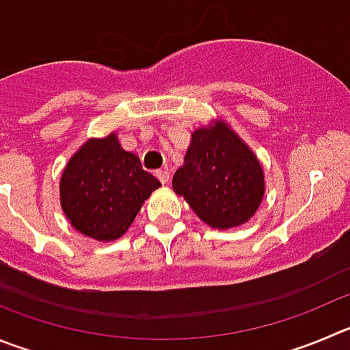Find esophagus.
Here are the masks:
<instances>
[{"label":"esophagus","mask_w":350,"mask_h":350,"mask_svg":"<svg viewBox=\"0 0 350 350\" xmlns=\"http://www.w3.org/2000/svg\"><path fill=\"white\" fill-rule=\"evenodd\" d=\"M155 174H157V178L160 179V183H162V185H167L169 178H171L169 171H165V169H162V171H157Z\"/></svg>","instance_id":"esophagus-1"}]
</instances>
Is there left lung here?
Listing matches in <instances>:
<instances>
[{
  "mask_svg": "<svg viewBox=\"0 0 350 350\" xmlns=\"http://www.w3.org/2000/svg\"><path fill=\"white\" fill-rule=\"evenodd\" d=\"M172 190L207 226L230 230L249 223L262 204L266 183L260 160L223 119L191 133Z\"/></svg>",
  "mask_w": 350,
  "mask_h": 350,
  "instance_id": "1",
  "label": "left lung"
}]
</instances>
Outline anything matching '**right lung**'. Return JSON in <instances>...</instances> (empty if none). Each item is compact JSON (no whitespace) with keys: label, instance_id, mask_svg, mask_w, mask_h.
I'll return each instance as SVG.
<instances>
[{"label":"right lung","instance_id":"obj_1","mask_svg":"<svg viewBox=\"0 0 350 350\" xmlns=\"http://www.w3.org/2000/svg\"><path fill=\"white\" fill-rule=\"evenodd\" d=\"M160 188L117 133L90 138L68 159L60 178V205L70 226L98 241H113L133 224L146 198Z\"/></svg>","mask_w":350,"mask_h":350}]
</instances>
